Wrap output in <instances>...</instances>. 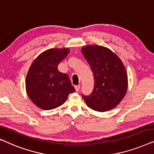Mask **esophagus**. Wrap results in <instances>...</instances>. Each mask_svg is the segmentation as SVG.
I'll list each match as a JSON object with an SVG mask.
<instances>
[{
  "label": "esophagus",
  "instance_id": "1",
  "mask_svg": "<svg viewBox=\"0 0 154 154\" xmlns=\"http://www.w3.org/2000/svg\"><path fill=\"white\" fill-rule=\"evenodd\" d=\"M75 88L76 91H79V89H80V85H76Z\"/></svg>",
  "mask_w": 154,
  "mask_h": 154
}]
</instances>
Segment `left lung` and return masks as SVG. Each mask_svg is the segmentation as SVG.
<instances>
[{
	"label": "left lung",
	"mask_w": 154,
	"mask_h": 154,
	"mask_svg": "<svg viewBox=\"0 0 154 154\" xmlns=\"http://www.w3.org/2000/svg\"><path fill=\"white\" fill-rule=\"evenodd\" d=\"M94 75V89L89 96L82 94L87 106L104 112L116 107L125 96L128 75L121 60L106 47L91 45L82 48Z\"/></svg>",
	"instance_id": "left-lung-1"
}]
</instances>
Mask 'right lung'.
I'll return each instance as SVG.
<instances>
[{
  "label": "right lung",
  "instance_id": "right-lung-1",
  "mask_svg": "<svg viewBox=\"0 0 154 154\" xmlns=\"http://www.w3.org/2000/svg\"><path fill=\"white\" fill-rule=\"evenodd\" d=\"M67 48L48 49L31 65L26 78V89L33 103L44 110L58 108L75 91L68 75L58 71V65L67 56Z\"/></svg>",
  "mask_w": 154,
  "mask_h": 154
}]
</instances>
